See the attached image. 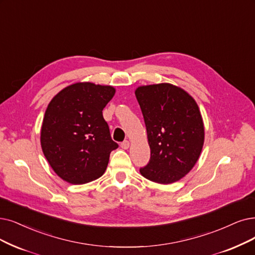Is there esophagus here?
<instances>
[{"mask_svg":"<svg viewBox=\"0 0 255 255\" xmlns=\"http://www.w3.org/2000/svg\"><path fill=\"white\" fill-rule=\"evenodd\" d=\"M120 146H121L122 148H124V149H128V148L129 147V142H128V140H125L124 142H121Z\"/></svg>","mask_w":255,"mask_h":255,"instance_id":"obj_1","label":"esophagus"}]
</instances>
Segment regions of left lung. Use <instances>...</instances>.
<instances>
[{
  "label": "left lung",
  "instance_id": "1",
  "mask_svg": "<svg viewBox=\"0 0 255 255\" xmlns=\"http://www.w3.org/2000/svg\"><path fill=\"white\" fill-rule=\"evenodd\" d=\"M135 94L150 148L141 175L160 184L179 181L195 166L204 143V125L197 103L170 84L139 87Z\"/></svg>",
  "mask_w": 255,
  "mask_h": 255
}]
</instances>
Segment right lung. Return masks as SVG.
<instances>
[{
  "label": "right lung",
  "mask_w": 255,
  "mask_h": 255,
  "mask_svg": "<svg viewBox=\"0 0 255 255\" xmlns=\"http://www.w3.org/2000/svg\"><path fill=\"white\" fill-rule=\"evenodd\" d=\"M114 94L111 86L77 83L60 91L48 105L40 144L56 175L71 184L103 176L111 151L118 147L103 116Z\"/></svg>",
  "instance_id": "add662e5"
}]
</instances>
